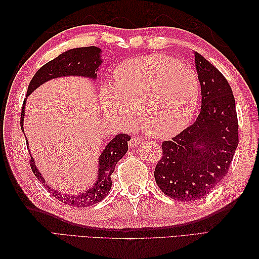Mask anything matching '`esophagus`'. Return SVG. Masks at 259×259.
Segmentation results:
<instances>
[{
	"mask_svg": "<svg viewBox=\"0 0 259 259\" xmlns=\"http://www.w3.org/2000/svg\"><path fill=\"white\" fill-rule=\"evenodd\" d=\"M142 141H144V140L140 139L139 137H133V138H131L130 141H129V147H130V148H135V147H137V146L141 145Z\"/></svg>",
	"mask_w": 259,
	"mask_h": 259,
	"instance_id": "esophagus-1",
	"label": "esophagus"
}]
</instances>
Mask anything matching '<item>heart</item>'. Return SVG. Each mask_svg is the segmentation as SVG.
<instances>
[{"mask_svg":"<svg viewBox=\"0 0 259 259\" xmlns=\"http://www.w3.org/2000/svg\"><path fill=\"white\" fill-rule=\"evenodd\" d=\"M115 85L101 91L103 111L129 125L137 111L148 135L168 138L188 125L198 109L199 80L190 65L163 54L139 57L120 64Z\"/></svg>","mask_w":259,"mask_h":259,"instance_id":"1","label":"heart"}]
</instances>
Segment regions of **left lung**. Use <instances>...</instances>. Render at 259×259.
<instances>
[{"mask_svg": "<svg viewBox=\"0 0 259 259\" xmlns=\"http://www.w3.org/2000/svg\"><path fill=\"white\" fill-rule=\"evenodd\" d=\"M201 89L197 120L171 140L162 142L155 179L164 195L197 201L227 175L238 146L235 98L228 81L198 52L194 53Z\"/></svg>", "mask_w": 259, "mask_h": 259, "instance_id": "left-lung-1", "label": "left lung"}]
</instances>
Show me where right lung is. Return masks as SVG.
Instances as JSON below:
<instances>
[{"mask_svg":"<svg viewBox=\"0 0 259 259\" xmlns=\"http://www.w3.org/2000/svg\"><path fill=\"white\" fill-rule=\"evenodd\" d=\"M101 49L97 47H87V48H75L71 49L60 54L59 57L53 59L52 61L48 62L42 68L36 71L33 76L29 87H27L26 98L24 99L23 108L21 112V129L24 133V109L26 99L31 93L37 89L46 82L52 79L62 78V76H82V78L97 80V71L102 63L101 60ZM25 136V135H24ZM130 137L125 134H120L109 142L104 148L101 155L99 156L98 163V175L97 181L91 188L81 192L78 195H69L52 188L50 185L46 183L45 178L41 175L40 170L37 169L34 159L31 155V169L35 177L40 180L42 186L54 196L64 203L72 207H88L95 203L100 202L108 192L111 189L112 181L111 175L114 171V167L117 162L122 158L125 152L128 151V141ZM26 147L29 149V142H26ZM30 152V149H29Z\"/></svg>","mask_w":259,"mask_h":259,"instance_id":"right-lung-1","label":"right lung"}]
</instances>
